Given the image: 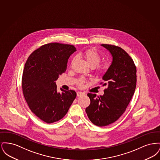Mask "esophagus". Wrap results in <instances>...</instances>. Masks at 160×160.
<instances>
[{
	"instance_id": "1",
	"label": "esophagus",
	"mask_w": 160,
	"mask_h": 160,
	"mask_svg": "<svg viewBox=\"0 0 160 160\" xmlns=\"http://www.w3.org/2000/svg\"><path fill=\"white\" fill-rule=\"evenodd\" d=\"M83 95H84V93L83 92H77V97H80V96H82Z\"/></svg>"
}]
</instances>
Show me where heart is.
Listing matches in <instances>:
<instances>
[{
  "label": "heart",
  "instance_id": "1",
  "mask_svg": "<svg viewBox=\"0 0 160 160\" xmlns=\"http://www.w3.org/2000/svg\"><path fill=\"white\" fill-rule=\"evenodd\" d=\"M81 56L84 58L86 63L91 68H94L98 65L101 61V56L95 49L89 48L85 50L81 53ZM76 61L74 58L72 61L71 64H72ZM110 63L108 62H104L97 67L95 69V74L99 77H102L108 71L110 68ZM85 80L83 78H80L78 80L77 83L80 87H82L85 83Z\"/></svg>",
  "mask_w": 160,
  "mask_h": 160
}]
</instances>
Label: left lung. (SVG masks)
I'll return each mask as SVG.
<instances>
[{
	"instance_id": "left-lung-1",
	"label": "left lung",
	"mask_w": 160,
	"mask_h": 160,
	"mask_svg": "<svg viewBox=\"0 0 160 160\" xmlns=\"http://www.w3.org/2000/svg\"><path fill=\"white\" fill-rule=\"evenodd\" d=\"M108 50L113 61L102 77L107 88L104 95L97 97L89 93L91 104L86 112L94 125L104 127L116 121L125 112L136 87V67L134 61L118 46L101 44Z\"/></svg>"
}]
</instances>
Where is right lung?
<instances>
[{
    "mask_svg": "<svg viewBox=\"0 0 160 160\" xmlns=\"http://www.w3.org/2000/svg\"><path fill=\"white\" fill-rule=\"evenodd\" d=\"M75 47L58 42L41 46L29 56L22 76L23 93L32 112L47 123L59 121L76 97L72 90L57 92L56 81L67 70Z\"/></svg>",
    "mask_w": 160,
    "mask_h": 160,
    "instance_id": "right-lung-1",
    "label": "right lung"
}]
</instances>
